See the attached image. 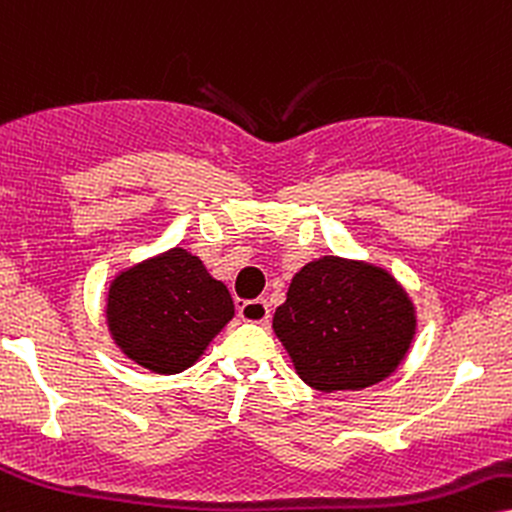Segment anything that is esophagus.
Segmentation results:
<instances>
[{"mask_svg":"<svg viewBox=\"0 0 512 512\" xmlns=\"http://www.w3.org/2000/svg\"><path fill=\"white\" fill-rule=\"evenodd\" d=\"M237 313H239V318L244 320V323H256V325L268 323V318H270L268 301H263V299L244 301V304H239Z\"/></svg>","mask_w":512,"mask_h":512,"instance_id":"esophagus-1","label":"esophagus"}]
</instances>
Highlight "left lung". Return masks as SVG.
<instances>
[{
	"mask_svg": "<svg viewBox=\"0 0 512 512\" xmlns=\"http://www.w3.org/2000/svg\"><path fill=\"white\" fill-rule=\"evenodd\" d=\"M415 306L394 275L323 256L292 277L273 330L308 387L358 391L387 380L415 337Z\"/></svg>",
	"mask_w": 512,
	"mask_h": 512,
	"instance_id": "left-lung-1",
	"label": "left lung"
}]
</instances>
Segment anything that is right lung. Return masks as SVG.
I'll list each match as a JSON object with an SVG mask.
<instances>
[{
  "label": "right lung",
  "mask_w": 512,
  "mask_h": 512,
  "mask_svg": "<svg viewBox=\"0 0 512 512\" xmlns=\"http://www.w3.org/2000/svg\"><path fill=\"white\" fill-rule=\"evenodd\" d=\"M232 315L227 287L182 246L121 270L106 294L111 339L156 375L192 368Z\"/></svg>",
  "instance_id": "obj_1"
}]
</instances>
